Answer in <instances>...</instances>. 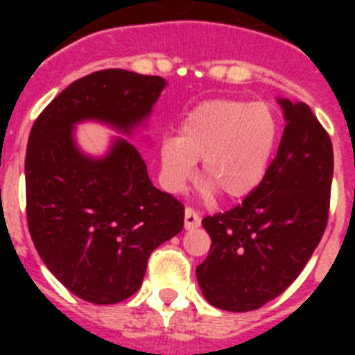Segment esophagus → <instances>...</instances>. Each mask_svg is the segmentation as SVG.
I'll return each mask as SVG.
<instances>
[{"mask_svg": "<svg viewBox=\"0 0 355 355\" xmlns=\"http://www.w3.org/2000/svg\"><path fill=\"white\" fill-rule=\"evenodd\" d=\"M200 227V216L193 208H186L184 211V228L186 230H193V228Z\"/></svg>", "mask_w": 355, "mask_h": 355, "instance_id": "obj_1", "label": "esophagus"}]
</instances>
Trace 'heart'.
<instances>
[{
    "label": "heart",
    "mask_w": 355,
    "mask_h": 355,
    "mask_svg": "<svg viewBox=\"0 0 355 355\" xmlns=\"http://www.w3.org/2000/svg\"><path fill=\"white\" fill-rule=\"evenodd\" d=\"M278 123L263 103L211 99L189 110L178 136L160 141V177L180 193L193 180L197 160L210 191L241 200L258 188L275 153Z\"/></svg>",
    "instance_id": "b5f03b06"
}]
</instances>
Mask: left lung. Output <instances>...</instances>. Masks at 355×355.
Masks as SVG:
<instances>
[{"instance_id":"1","label":"left lung","mask_w":355,"mask_h":355,"mask_svg":"<svg viewBox=\"0 0 355 355\" xmlns=\"http://www.w3.org/2000/svg\"><path fill=\"white\" fill-rule=\"evenodd\" d=\"M278 103L286 128L261 184L236 208L202 219L211 247L197 280L206 300L227 311H252L286 291L328 223L330 136L306 103Z\"/></svg>"}]
</instances>
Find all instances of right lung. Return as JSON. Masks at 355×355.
Listing matches in <instances>:
<instances>
[{
    "label": "right lung",
    "instance_id": "1",
    "mask_svg": "<svg viewBox=\"0 0 355 355\" xmlns=\"http://www.w3.org/2000/svg\"><path fill=\"white\" fill-rule=\"evenodd\" d=\"M166 80L103 69L75 80L31 128L25 155L27 225L42 261L66 289L92 304L138 291L150 252L184 227V206L156 189L128 139L101 158L75 144L80 121L130 136L150 116Z\"/></svg>",
    "mask_w": 355,
    "mask_h": 355
}]
</instances>
